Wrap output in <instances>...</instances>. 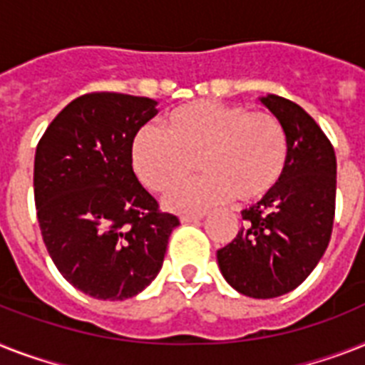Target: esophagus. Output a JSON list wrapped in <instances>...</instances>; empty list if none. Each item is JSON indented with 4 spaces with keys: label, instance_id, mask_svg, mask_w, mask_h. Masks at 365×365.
I'll return each instance as SVG.
<instances>
[{
    "label": "esophagus",
    "instance_id": "1",
    "mask_svg": "<svg viewBox=\"0 0 365 365\" xmlns=\"http://www.w3.org/2000/svg\"><path fill=\"white\" fill-rule=\"evenodd\" d=\"M205 215H182L180 216V222L182 224H192V222H200V220H203Z\"/></svg>",
    "mask_w": 365,
    "mask_h": 365
}]
</instances>
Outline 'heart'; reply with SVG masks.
I'll use <instances>...</instances> for the list:
<instances>
[{"label":"heart","instance_id":"b5f03b06","mask_svg":"<svg viewBox=\"0 0 365 365\" xmlns=\"http://www.w3.org/2000/svg\"><path fill=\"white\" fill-rule=\"evenodd\" d=\"M132 168L150 190L170 188L188 177L197 160L205 175L171 188L173 210H203L237 195L252 203L270 195L284 179L289 143L270 113L240 104L195 101L164 119V132L141 128L132 140Z\"/></svg>","mask_w":365,"mask_h":365}]
</instances>
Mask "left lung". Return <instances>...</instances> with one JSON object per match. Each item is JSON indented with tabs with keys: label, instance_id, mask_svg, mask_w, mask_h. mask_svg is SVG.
Masks as SVG:
<instances>
[{
	"label": "left lung",
	"instance_id": "1",
	"mask_svg": "<svg viewBox=\"0 0 365 365\" xmlns=\"http://www.w3.org/2000/svg\"><path fill=\"white\" fill-rule=\"evenodd\" d=\"M259 101L287 134V168L272 194L242 210L246 225L216 257L235 291L274 298L302 284L327 252L338 164L332 143L298 104L278 95Z\"/></svg>",
	"mask_w": 365,
	"mask_h": 365
}]
</instances>
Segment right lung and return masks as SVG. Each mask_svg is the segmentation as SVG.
<instances>
[{
    "label": "right lung",
    "instance_id": "1",
    "mask_svg": "<svg viewBox=\"0 0 365 365\" xmlns=\"http://www.w3.org/2000/svg\"><path fill=\"white\" fill-rule=\"evenodd\" d=\"M158 102L91 93L63 108L35 153L42 240L68 284L98 300H126L158 276L179 218L158 210L132 170V140Z\"/></svg>",
    "mask_w": 365,
    "mask_h": 365
}]
</instances>
